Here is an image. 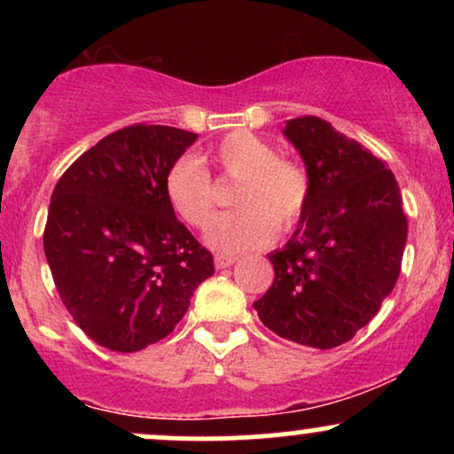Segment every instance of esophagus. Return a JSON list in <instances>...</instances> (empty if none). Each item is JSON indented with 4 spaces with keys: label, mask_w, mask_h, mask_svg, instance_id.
Returning <instances> with one entry per match:
<instances>
[{
    "label": "esophagus",
    "mask_w": 454,
    "mask_h": 454,
    "mask_svg": "<svg viewBox=\"0 0 454 454\" xmlns=\"http://www.w3.org/2000/svg\"><path fill=\"white\" fill-rule=\"evenodd\" d=\"M237 262V256H228V254H217L215 256V267L217 269H228Z\"/></svg>",
    "instance_id": "1"
}]
</instances>
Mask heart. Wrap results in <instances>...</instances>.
<instances>
[{"label":"heart","instance_id":"obj_1","mask_svg":"<svg viewBox=\"0 0 454 454\" xmlns=\"http://www.w3.org/2000/svg\"><path fill=\"white\" fill-rule=\"evenodd\" d=\"M217 168L239 179L232 205L211 223L205 239L226 254L267 245L278 231H288L303 215L309 198L307 173L293 160L279 158L278 149L247 129L228 134L209 151ZM166 198L176 215L194 228L211 222L215 211V187L209 170L194 155H184L166 175Z\"/></svg>","mask_w":454,"mask_h":454}]
</instances>
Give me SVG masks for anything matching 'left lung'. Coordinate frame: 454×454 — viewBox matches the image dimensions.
Returning <instances> with one entry per match:
<instances>
[{"instance_id":"1","label":"left lung","mask_w":454,"mask_h":454,"mask_svg":"<svg viewBox=\"0 0 454 454\" xmlns=\"http://www.w3.org/2000/svg\"><path fill=\"white\" fill-rule=\"evenodd\" d=\"M284 134L305 161L309 198L293 239L269 254L275 279L254 309L284 340L328 350L393 293L408 217L395 175L361 143L311 114Z\"/></svg>"}]
</instances>
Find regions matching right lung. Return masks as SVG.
I'll return each instance as SVG.
<instances>
[{"mask_svg":"<svg viewBox=\"0 0 454 454\" xmlns=\"http://www.w3.org/2000/svg\"><path fill=\"white\" fill-rule=\"evenodd\" d=\"M194 132L137 123L104 137L57 181L44 254L61 303L114 352L164 340L215 273L166 198L170 166Z\"/></svg>","mask_w":454,"mask_h":454,"instance_id":"add662e5","label":"right lung"}]
</instances>
